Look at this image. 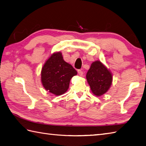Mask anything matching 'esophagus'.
Here are the masks:
<instances>
[{
	"label": "esophagus",
	"mask_w": 146,
	"mask_h": 146,
	"mask_svg": "<svg viewBox=\"0 0 146 146\" xmlns=\"http://www.w3.org/2000/svg\"><path fill=\"white\" fill-rule=\"evenodd\" d=\"M78 73L79 74L80 76H83V72L82 71V70H78Z\"/></svg>",
	"instance_id": "34e87169"
}]
</instances>
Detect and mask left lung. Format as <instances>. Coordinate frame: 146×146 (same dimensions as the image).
<instances>
[{
  "label": "left lung",
  "mask_w": 146,
  "mask_h": 146,
  "mask_svg": "<svg viewBox=\"0 0 146 146\" xmlns=\"http://www.w3.org/2000/svg\"><path fill=\"white\" fill-rule=\"evenodd\" d=\"M86 78L92 92L96 96H101L106 93L112 82L111 73L100 61L92 63Z\"/></svg>",
  "instance_id": "left-lung-1"
}]
</instances>
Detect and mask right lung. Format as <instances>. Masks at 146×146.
Here are the masks:
<instances>
[{"mask_svg":"<svg viewBox=\"0 0 146 146\" xmlns=\"http://www.w3.org/2000/svg\"><path fill=\"white\" fill-rule=\"evenodd\" d=\"M77 71L63 60L61 52H55L46 61L41 70V82L48 92L55 95L64 94L70 80Z\"/></svg>","mask_w":146,"mask_h":146,"instance_id":"add662e5","label":"right lung"}]
</instances>
